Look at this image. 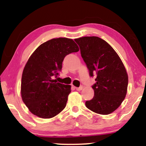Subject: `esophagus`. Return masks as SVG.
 Segmentation results:
<instances>
[{"mask_svg":"<svg viewBox=\"0 0 146 146\" xmlns=\"http://www.w3.org/2000/svg\"><path fill=\"white\" fill-rule=\"evenodd\" d=\"M76 88V90H81L82 89V88H83V87H82V86H80V87H78V88H77V87H76V88Z\"/></svg>","mask_w":146,"mask_h":146,"instance_id":"34e87169","label":"esophagus"}]
</instances>
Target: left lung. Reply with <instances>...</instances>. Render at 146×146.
<instances>
[{"label": "left lung", "instance_id": "1", "mask_svg": "<svg viewBox=\"0 0 146 146\" xmlns=\"http://www.w3.org/2000/svg\"><path fill=\"white\" fill-rule=\"evenodd\" d=\"M90 77L96 76L92 88L95 95L85 106L100 114L115 111L126 97L128 75L114 48L98 36H83L75 39Z\"/></svg>", "mask_w": 146, "mask_h": 146}]
</instances>
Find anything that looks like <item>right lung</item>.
<instances>
[{
  "mask_svg": "<svg viewBox=\"0 0 146 146\" xmlns=\"http://www.w3.org/2000/svg\"><path fill=\"white\" fill-rule=\"evenodd\" d=\"M78 51L73 39L60 37L42 44L31 55L22 76L21 95L32 114L49 119L66 107L70 85L53 78L59 75L66 56Z\"/></svg>",
  "mask_w": 146,
  "mask_h": 146,
  "instance_id": "obj_1",
  "label": "right lung"
}]
</instances>
